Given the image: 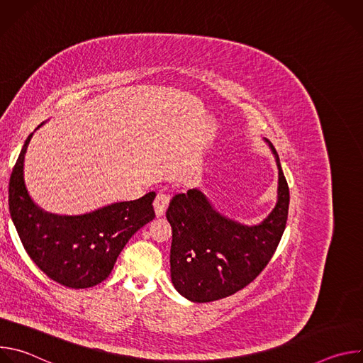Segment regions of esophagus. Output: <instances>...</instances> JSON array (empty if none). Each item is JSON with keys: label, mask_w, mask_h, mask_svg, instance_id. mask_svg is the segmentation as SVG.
<instances>
[{"label": "esophagus", "mask_w": 363, "mask_h": 363, "mask_svg": "<svg viewBox=\"0 0 363 363\" xmlns=\"http://www.w3.org/2000/svg\"><path fill=\"white\" fill-rule=\"evenodd\" d=\"M169 201H171V196H169V194H165V192H160L157 196H155L153 208H155V213H157L158 217L165 214L168 205H169Z\"/></svg>", "instance_id": "obj_1"}]
</instances>
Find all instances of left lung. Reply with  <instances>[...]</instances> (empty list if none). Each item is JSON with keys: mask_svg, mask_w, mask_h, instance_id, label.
Masks as SVG:
<instances>
[{"mask_svg": "<svg viewBox=\"0 0 363 363\" xmlns=\"http://www.w3.org/2000/svg\"><path fill=\"white\" fill-rule=\"evenodd\" d=\"M279 167V198L258 225L225 218L198 189L172 196L167 218L172 227L171 279L186 298L205 303L228 297L260 274L281 240L289 214V185Z\"/></svg>", "mask_w": 363, "mask_h": 363, "instance_id": "left-lung-1", "label": "left lung"}]
</instances>
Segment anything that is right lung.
I'll return each instance as SVG.
<instances>
[{"label":"right lung","instance_id":"add662e5","mask_svg":"<svg viewBox=\"0 0 363 363\" xmlns=\"http://www.w3.org/2000/svg\"><path fill=\"white\" fill-rule=\"evenodd\" d=\"M31 136L26 139L9 185L10 214L20 240L51 280L72 289L96 286L108 279L130 237L155 218V192L84 216L48 214L33 202L24 184V155Z\"/></svg>","mask_w":363,"mask_h":363}]
</instances>
